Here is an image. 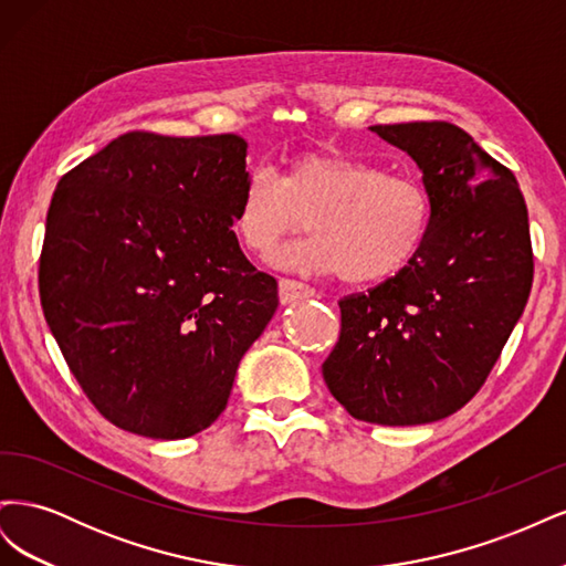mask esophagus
I'll list each match as a JSON object with an SVG mask.
<instances>
[{
	"label": "esophagus",
	"mask_w": 566,
	"mask_h": 566,
	"mask_svg": "<svg viewBox=\"0 0 566 566\" xmlns=\"http://www.w3.org/2000/svg\"><path fill=\"white\" fill-rule=\"evenodd\" d=\"M279 297L283 304L306 300V297H314V287L304 285L300 281H293V279H281L279 281Z\"/></svg>",
	"instance_id": "34e87169"
}]
</instances>
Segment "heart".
<instances>
[{
    "mask_svg": "<svg viewBox=\"0 0 566 566\" xmlns=\"http://www.w3.org/2000/svg\"><path fill=\"white\" fill-rule=\"evenodd\" d=\"M304 219L312 238L279 262L370 285L397 276L420 254L432 229V198L416 177L323 146L295 153L281 177L269 167L252 169L231 229L248 252L269 256L304 229Z\"/></svg>",
    "mask_w": 566,
    "mask_h": 566,
    "instance_id": "obj_1",
    "label": "heart"
}]
</instances>
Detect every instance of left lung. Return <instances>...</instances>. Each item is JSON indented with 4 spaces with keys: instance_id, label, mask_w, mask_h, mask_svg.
<instances>
[{
    "instance_id": "1",
    "label": "left lung",
    "mask_w": 566,
    "mask_h": 566,
    "mask_svg": "<svg viewBox=\"0 0 566 566\" xmlns=\"http://www.w3.org/2000/svg\"><path fill=\"white\" fill-rule=\"evenodd\" d=\"M370 129L422 169L432 229L397 276L337 302L323 380L356 420L424 424L484 387L524 312L534 281L526 202L515 175L451 123Z\"/></svg>"
}]
</instances>
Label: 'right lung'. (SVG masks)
I'll list each match as a JSON object with an SVG mask.
<instances>
[{
	"mask_svg": "<svg viewBox=\"0 0 566 566\" xmlns=\"http://www.w3.org/2000/svg\"><path fill=\"white\" fill-rule=\"evenodd\" d=\"M238 134L127 132L65 172L46 212L40 300L67 368L108 422L193 437L279 306L231 231Z\"/></svg>",
	"mask_w": 566,
	"mask_h": 566,
	"instance_id": "obj_1",
	"label": "right lung"
}]
</instances>
